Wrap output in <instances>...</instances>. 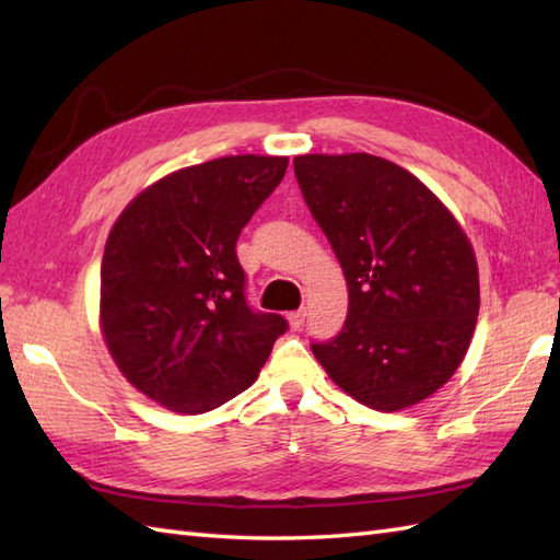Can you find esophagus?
<instances>
[{
    "label": "esophagus",
    "instance_id": "1",
    "mask_svg": "<svg viewBox=\"0 0 560 560\" xmlns=\"http://www.w3.org/2000/svg\"><path fill=\"white\" fill-rule=\"evenodd\" d=\"M287 319H289L291 329H301L303 323H305V311H293V313L287 315Z\"/></svg>",
    "mask_w": 560,
    "mask_h": 560
}]
</instances>
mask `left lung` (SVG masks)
Listing matches in <instances>:
<instances>
[{"label": "left lung", "instance_id": "obj_1", "mask_svg": "<svg viewBox=\"0 0 560 560\" xmlns=\"http://www.w3.org/2000/svg\"><path fill=\"white\" fill-rule=\"evenodd\" d=\"M293 168L349 287L347 325L337 339L313 343L315 359L365 407H413L455 375L471 343V241L419 177L387 159L305 153Z\"/></svg>", "mask_w": 560, "mask_h": 560}]
</instances>
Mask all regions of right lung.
I'll list each match as a JSON object with an SVG mask.
<instances>
[{
  "label": "right lung",
  "instance_id": "obj_1",
  "mask_svg": "<svg viewBox=\"0 0 560 560\" xmlns=\"http://www.w3.org/2000/svg\"><path fill=\"white\" fill-rule=\"evenodd\" d=\"M287 156L187 165L129 201L101 265V335L117 371L175 413H205L255 383L281 315L253 313L235 241Z\"/></svg>",
  "mask_w": 560,
  "mask_h": 560
}]
</instances>
